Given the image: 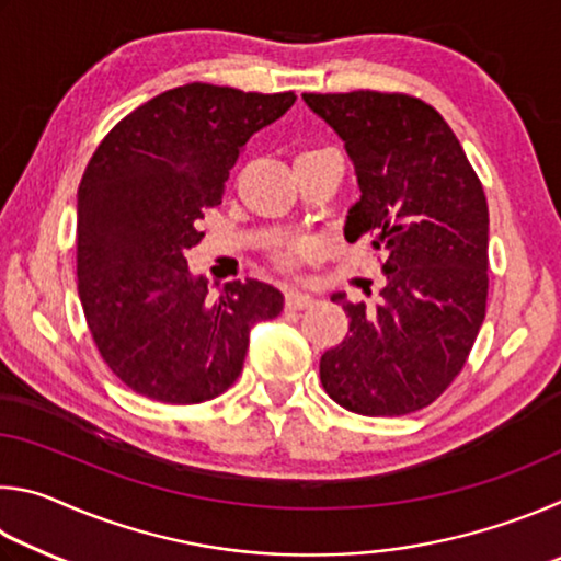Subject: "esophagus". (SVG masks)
I'll return each instance as SVG.
<instances>
[{"instance_id":"esophagus-1","label":"esophagus","mask_w":561,"mask_h":561,"mask_svg":"<svg viewBox=\"0 0 561 561\" xmlns=\"http://www.w3.org/2000/svg\"><path fill=\"white\" fill-rule=\"evenodd\" d=\"M314 304V297L311 294H304V291H287V309H304V307H311Z\"/></svg>"}]
</instances>
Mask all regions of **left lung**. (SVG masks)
Segmentation results:
<instances>
[{
    "label": "left lung",
    "mask_w": 561,
    "mask_h": 561,
    "mask_svg": "<svg viewBox=\"0 0 561 561\" xmlns=\"http://www.w3.org/2000/svg\"><path fill=\"white\" fill-rule=\"evenodd\" d=\"M344 140L360 201L344 234L383 254L381 301L344 307L348 334L324 351V391L360 415L431 405L460 374L488 301V201L448 123L403 93H304Z\"/></svg>",
    "instance_id": "obj_1"
}]
</instances>
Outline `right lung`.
Instances as JSON below:
<instances>
[{"instance_id": "obj_1", "label": "right lung", "mask_w": 561, "mask_h": 561, "mask_svg": "<svg viewBox=\"0 0 561 561\" xmlns=\"http://www.w3.org/2000/svg\"><path fill=\"white\" fill-rule=\"evenodd\" d=\"M297 96L187 83L128 113L79 185L76 274L91 336L130 391L170 405L210 401L242 374L250 331L284 297L257 279L207 297L185 252L203 240L230 170L254 133Z\"/></svg>"}]
</instances>
